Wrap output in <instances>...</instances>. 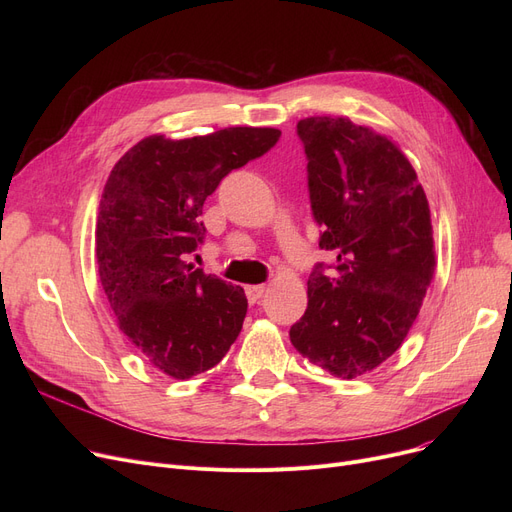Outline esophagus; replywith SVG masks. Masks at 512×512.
<instances>
[{"mask_svg":"<svg viewBox=\"0 0 512 512\" xmlns=\"http://www.w3.org/2000/svg\"><path fill=\"white\" fill-rule=\"evenodd\" d=\"M263 292H265L263 284H249V286H245V294H247L249 303H257L263 297Z\"/></svg>","mask_w":512,"mask_h":512,"instance_id":"34e87169","label":"esophagus"}]
</instances>
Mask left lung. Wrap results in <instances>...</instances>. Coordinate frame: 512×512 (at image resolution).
Listing matches in <instances>:
<instances>
[{"label": "left lung", "instance_id": "1", "mask_svg": "<svg viewBox=\"0 0 512 512\" xmlns=\"http://www.w3.org/2000/svg\"><path fill=\"white\" fill-rule=\"evenodd\" d=\"M309 197L336 253L307 280V311L290 342L334 378L353 380L392 357L419 315L436 274L429 205L407 155L386 134L346 116L297 124Z\"/></svg>", "mask_w": 512, "mask_h": 512}]
</instances>
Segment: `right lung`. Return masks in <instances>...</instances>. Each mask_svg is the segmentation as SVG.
<instances>
[{"mask_svg": "<svg viewBox=\"0 0 512 512\" xmlns=\"http://www.w3.org/2000/svg\"><path fill=\"white\" fill-rule=\"evenodd\" d=\"M278 139V128L253 126L180 141L151 134L107 176L95 228L99 282L122 334L174 380L218 365L247 315L245 290L184 261L205 232L203 203Z\"/></svg>", "mask_w": 512, "mask_h": 512, "instance_id": "1", "label": "right lung"}]
</instances>
